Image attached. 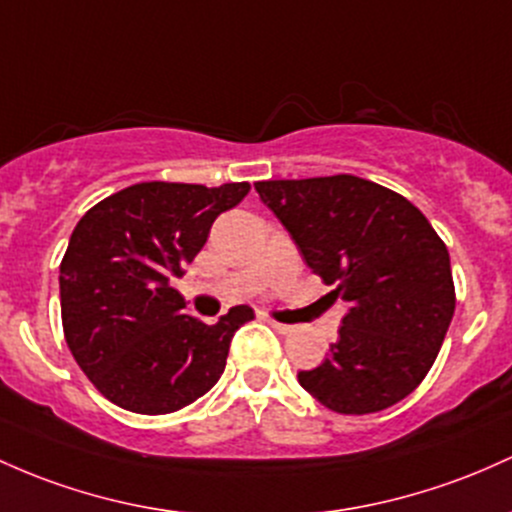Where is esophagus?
I'll return each instance as SVG.
<instances>
[{"label": "esophagus", "mask_w": 512, "mask_h": 512, "mask_svg": "<svg viewBox=\"0 0 512 512\" xmlns=\"http://www.w3.org/2000/svg\"><path fill=\"white\" fill-rule=\"evenodd\" d=\"M265 320H267L269 325H272L274 330H277V333H282V335H289L291 330H294V328H291V325H286V323H279V320H274V318H269V316H265Z\"/></svg>", "instance_id": "34e87169"}]
</instances>
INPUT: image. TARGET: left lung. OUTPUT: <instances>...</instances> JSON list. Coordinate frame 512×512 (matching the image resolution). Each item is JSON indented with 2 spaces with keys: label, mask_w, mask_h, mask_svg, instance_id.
Masks as SVG:
<instances>
[{
  "label": "left lung",
  "mask_w": 512,
  "mask_h": 512,
  "mask_svg": "<svg viewBox=\"0 0 512 512\" xmlns=\"http://www.w3.org/2000/svg\"><path fill=\"white\" fill-rule=\"evenodd\" d=\"M260 199L306 265L347 301L338 342L299 384L345 415L384 411L418 389L454 316L447 245L406 196L355 174L269 179Z\"/></svg>",
  "instance_id": "1"
}]
</instances>
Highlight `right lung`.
<instances>
[{
  "label": "right lung",
  "instance_id": "right-lung-1",
  "mask_svg": "<svg viewBox=\"0 0 512 512\" xmlns=\"http://www.w3.org/2000/svg\"><path fill=\"white\" fill-rule=\"evenodd\" d=\"M247 192V182H140L106 196L72 230L60 262L65 340L111 403L165 415L221 379L235 330L255 313L235 306L216 325L201 323L184 313L172 279Z\"/></svg>",
  "mask_w": 512,
  "mask_h": 512
}]
</instances>
